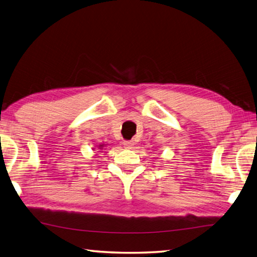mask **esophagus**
Here are the masks:
<instances>
[{
  "mask_svg": "<svg viewBox=\"0 0 257 257\" xmlns=\"http://www.w3.org/2000/svg\"><path fill=\"white\" fill-rule=\"evenodd\" d=\"M124 146L126 149H132L133 146H134V142H133V141H125Z\"/></svg>",
  "mask_w": 257,
  "mask_h": 257,
  "instance_id": "esophagus-1",
  "label": "esophagus"
}]
</instances>
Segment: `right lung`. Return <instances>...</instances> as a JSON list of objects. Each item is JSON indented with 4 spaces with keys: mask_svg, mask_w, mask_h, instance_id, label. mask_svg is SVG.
<instances>
[{
    "mask_svg": "<svg viewBox=\"0 0 257 257\" xmlns=\"http://www.w3.org/2000/svg\"><path fill=\"white\" fill-rule=\"evenodd\" d=\"M107 144H99V145H97V148H98V150H104L103 148H105V146H106Z\"/></svg>",
    "mask_w": 257,
    "mask_h": 257,
    "instance_id": "1",
    "label": "right lung"
}]
</instances>
